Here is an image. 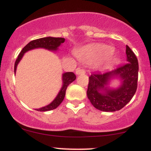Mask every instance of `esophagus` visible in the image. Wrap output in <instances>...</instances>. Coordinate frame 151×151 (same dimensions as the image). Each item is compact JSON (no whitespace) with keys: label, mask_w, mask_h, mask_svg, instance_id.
I'll use <instances>...</instances> for the list:
<instances>
[{"label":"esophagus","mask_w":151,"mask_h":151,"mask_svg":"<svg viewBox=\"0 0 151 151\" xmlns=\"http://www.w3.org/2000/svg\"><path fill=\"white\" fill-rule=\"evenodd\" d=\"M86 73L83 69H81V68H77V70H76V74L77 75H80V74H84Z\"/></svg>","instance_id":"esophagus-1"}]
</instances>
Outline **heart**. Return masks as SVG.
Instances as JSON below:
<instances>
[{"label":"heart","mask_w":151,"mask_h":151,"mask_svg":"<svg viewBox=\"0 0 151 151\" xmlns=\"http://www.w3.org/2000/svg\"><path fill=\"white\" fill-rule=\"evenodd\" d=\"M114 52L112 47L103 44H93L85 47L78 54V58L86 65H95L106 58L111 55ZM119 61L118 57H112L108 60L107 65L116 64Z\"/></svg>","instance_id":"1"}]
</instances>
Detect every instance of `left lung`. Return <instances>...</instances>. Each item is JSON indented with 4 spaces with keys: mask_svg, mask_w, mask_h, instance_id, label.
Returning a JSON list of instances; mask_svg holds the SVG:
<instances>
[{
    "mask_svg": "<svg viewBox=\"0 0 151 151\" xmlns=\"http://www.w3.org/2000/svg\"><path fill=\"white\" fill-rule=\"evenodd\" d=\"M127 64L104 73H96L89 77L86 94L96 109L103 112H115L130 102L135 93L138 78V61L134 53L126 45ZM119 79L121 84L111 88V80Z\"/></svg>",
    "mask_w": 151,
    "mask_h": 151,
    "instance_id": "obj_1",
    "label": "left lung"
}]
</instances>
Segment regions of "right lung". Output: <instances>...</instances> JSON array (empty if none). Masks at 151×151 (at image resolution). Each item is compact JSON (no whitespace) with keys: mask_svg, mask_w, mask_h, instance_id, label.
I'll return each mask as SVG.
<instances>
[{"mask_svg":"<svg viewBox=\"0 0 151 151\" xmlns=\"http://www.w3.org/2000/svg\"><path fill=\"white\" fill-rule=\"evenodd\" d=\"M65 39L64 38H55V37H45L41 38V39H38L36 40H32L22 49L20 53L19 54L17 58L15 61V65H14V73H16L17 70V67L18 64L22 59L23 56L27 52L35 48H45V49H48L49 51L52 52H55L58 49V47L61 45L62 43L65 42ZM76 76L73 72H66L62 74V86H61V90L59 93H58L57 96L55 98L53 101L50 104L47 105L45 106L42 107V108L36 109V110L40 111V112H46V111H50V110L55 109L57 108L64 100L65 96V92H66L67 87L70 83H71L74 81H75Z\"/></svg>","mask_w":151,"mask_h":151,"instance_id":"right-lung-1","label":"right lung"}]
</instances>
